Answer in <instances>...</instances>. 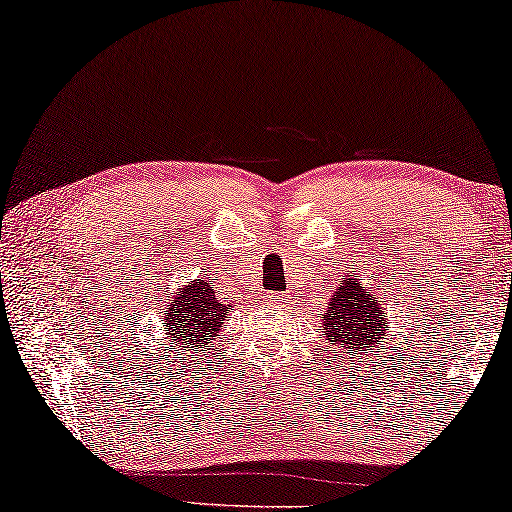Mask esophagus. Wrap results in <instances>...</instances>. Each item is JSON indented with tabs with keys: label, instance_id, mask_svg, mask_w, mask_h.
Segmentation results:
<instances>
[{
	"label": "esophagus",
	"instance_id": "1",
	"mask_svg": "<svg viewBox=\"0 0 512 512\" xmlns=\"http://www.w3.org/2000/svg\"><path fill=\"white\" fill-rule=\"evenodd\" d=\"M283 297L281 295H270V302H281Z\"/></svg>",
	"mask_w": 512,
	"mask_h": 512
}]
</instances>
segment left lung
Instances as JSON below:
<instances>
[{
    "label": "left lung",
    "mask_w": 512,
    "mask_h": 512,
    "mask_svg": "<svg viewBox=\"0 0 512 512\" xmlns=\"http://www.w3.org/2000/svg\"><path fill=\"white\" fill-rule=\"evenodd\" d=\"M382 297L366 290V283L345 274L336 290L329 295L325 313H320V325L325 327L327 341L336 348H384L382 338L387 336V316H382Z\"/></svg>",
    "instance_id": "8db88e82"
}]
</instances>
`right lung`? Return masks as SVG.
Masks as SVG:
<instances>
[{
    "label": "right lung",
    "mask_w": 512,
    "mask_h": 512,
    "mask_svg": "<svg viewBox=\"0 0 512 512\" xmlns=\"http://www.w3.org/2000/svg\"><path fill=\"white\" fill-rule=\"evenodd\" d=\"M229 311H233L231 304L219 300L215 286L208 279H194L180 286L167 302V313L162 318L164 343H171L169 355L176 348L183 355L190 350L201 355L199 348L208 350L219 336V327Z\"/></svg>",
    "instance_id": "1"
}]
</instances>
